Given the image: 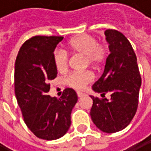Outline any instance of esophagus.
<instances>
[{"label":"esophagus","mask_w":151,"mask_h":151,"mask_svg":"<svg viewBox=\"0 0 151 151\" xmlns=\"http://www.w3.org/2000/svg\"><path fill=\"white\" fill-rule=\"evenodd\" d=\"M77 95H78V97H79V98H82V97L84 96V94H83V93H81V92H78V93H77Z\"/></svg>","instance_id":"1"}]
</instances>
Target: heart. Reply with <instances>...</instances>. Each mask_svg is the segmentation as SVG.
Returning <instances> with one entry per match:
<instances>
[{"label":"heart","mask_w":151,"mask_h":151,"mask_svg":"<svg viewBox=\"0 0 151 151\" xmlns=\"http://www.w3.org/2000/svg\"><path fill=\"white\" fill-rule=\"evenodd\" d=\"M68 48L70 52L85 57L86 65L93 68L100 67L108 55L107 45L99 43L98 40L90 34H81L72 38L68 43ZM53 61L59 71H65L68 68L69 55L64 50L57 49L53 53ZM92 80L93 75L90 71L82 73L74 72L66 77L64 82L74 90L81 91Z\"/></svg>","instance_id":"1"}]
</instances>
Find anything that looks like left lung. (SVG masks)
<instances>
[{
    "label": "left lung",
    "mask_w": 151,
    "mask_h": 151,
    "mask_svg": "<svg viewBox=\"0 0 151 151\" xmlns=\"http://www.w3.org/2000/svg\"><path fill=\"white\" fill-rule=\"evenodd\" d=\"M111 53L106 60L101 77L92 90L103 99L91 96L93 104L91 117L98 129L114 133L125 129L134 117L139 104L141 77L137 57L129 40L116 30L105 31ZM109 93L108 100L105 94Z\"/></svg>",
    "instance_id": "obj_1"
}]
</instances>
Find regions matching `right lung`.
<instances>
[{
  "label": "right lung",
  "mask_w": 151,
  "mask_h": 151,
  "mask_svg": "<svg viewBox=\"0 0 151 151\" xmlns=\"http://www.w3.org/2000/svg\"><path fill=\"white\" fill-rule=\"evenodd\" d=\"M61 36H34L22 44L15 61L14 89L24 122L39 139L53 140L66 134L78 101L73 89L50 97L49 81L57 76L53 52Z\"/></svg>",
  "instance_id": "obj_1"
}]
</instances>
